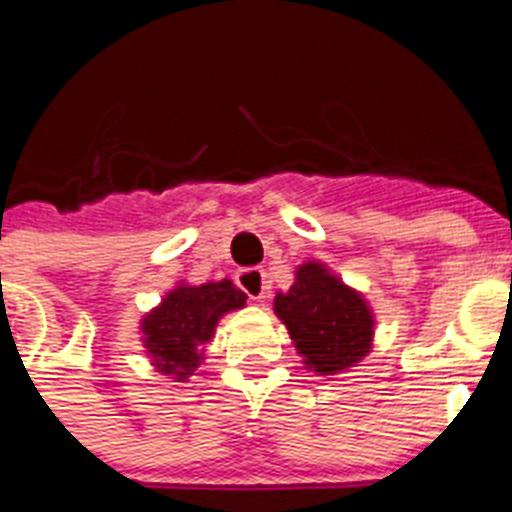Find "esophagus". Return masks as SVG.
Returning a JSON list of instances; mask_svg holds the SVG:
<instances>
[{
	"mask_svg": "<svg viewBox=\"0 0 512 512\" xmlns=\"http://www.w3.org/2000/svg\"><path fill=\"white\" fill-rule=\"evenodd\" d=\"M238 287L246 292L251 300L261 302L266 297V274L264 269H256V266H251V269H241L238 271Z\"/></svg>",
	"mask_w": 512,
	"mask_h": 512,
	"instance_id": "esophagus-1",
	"label": "esophagus"
}]
</instances>
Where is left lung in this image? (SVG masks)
<instances>
[{
	"label": "left lung",
	"instance_id": "obj_1",
	"mask_svg": "<svg viewBox=\"0 0 512 512\" xmlns=\"http://www.w3.org/2000/svg\"><path fill=\"white\" fill-rule=\"evenodd\" d=\"M295 277L289 292L274 297V312L305 356L307 369L338 374L359 364L374 336V315L364 297L318 261L302 264Z\"/></svg>",
	"mask_w": 512,
	"mask_h": 512
}]
</instances>
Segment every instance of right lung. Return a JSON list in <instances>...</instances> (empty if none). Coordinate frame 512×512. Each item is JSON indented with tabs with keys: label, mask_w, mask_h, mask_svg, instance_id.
Returning <instances> with one entry per match:
<instances>
[{
	"label": "right lung",
	"mask_w": 512,
	"mask_h": 512,
	"mask_svg": "<svg viewBox=\"0 0 512 512\" xmlns=\"http://www.w3.org/2000/svg\"><path fill=\"white\" fill-rule=\"evenodd\" d=\"M243 305L246 295L230 279L200 287L179 284L156 310L140 320L146 354L158 372L184 382L200 366L202 346L215 336L217 320Z\"/></svg>",
	"instance_id": "1"
}]
</instances>
